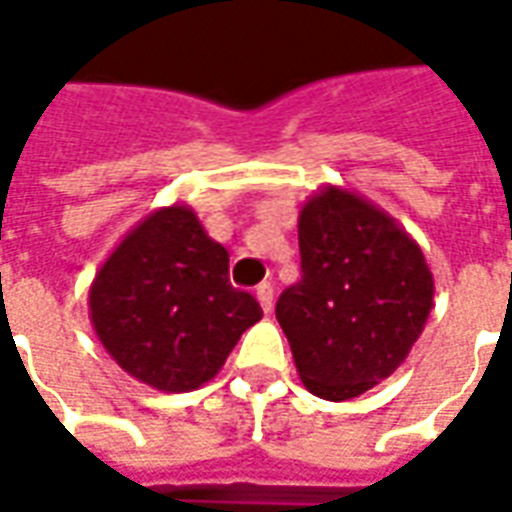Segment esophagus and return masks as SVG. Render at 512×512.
<instances>
[{
  "label": "esophagus",
  "instance_id": "esophagus-1",
  "mask_svg": "<svg viewBox=\"0 0 512 512\" xmlns=\"http://www.w3.org/2000/svg\"><path fill=\"white\" fill-rule=\"evenodd\" d=\"M256 298L262 303L264 312H270V309H273V284H267V281L259 284V287H256Z\"/></svg>",
  "mask_w": 512,
  "mask_h": 512
}]
</instances>
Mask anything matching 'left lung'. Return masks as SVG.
<instances>
[{
	"label": "left lung",
	"mask_w": 512,
	"mask_h": 512,
	"mask_svg": "<svg viewBox=\"0 0 512 512\" xmlns=\"http://www.w3.org/2000/svg\"><path fill=\"white\" fill-rule=\"evenodd\" d=\"M301 281L276 317L309 393H368L410 357L432 312L435 278L421 245L390 214L340 186H323L298 214Z\"/></svg>",
	"instance_id": "left-lung-1"
}]
</instances>
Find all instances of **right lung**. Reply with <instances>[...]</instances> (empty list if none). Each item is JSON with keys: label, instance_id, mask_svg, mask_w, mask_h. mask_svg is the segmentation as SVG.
I'll list each match as a JSON object with an SVG mask.
<instances>
[{"label": "right lung", "instance_id": "right-lung-1", "mask_svg": "<svg viewBox=\"0 0 512 512\" xmlns=\"http://www.w3.org/2000/svg\"><path fill=\"white\" fill-rule=\"evenodd\" d=\"M88 317L136 382L189 393L220 373L242 331L262 320V306L231 287L228 250L195 211L172 203L133 225L102 262Z\"/></svg>", "mask_w": 512, "mask_h": 512}]
</instances>
